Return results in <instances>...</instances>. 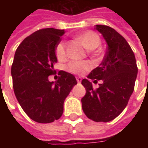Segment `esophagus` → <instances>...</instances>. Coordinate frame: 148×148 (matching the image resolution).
<instances>
[{"mask_svg": "<svg viewBox=\"0 0 148 148\" xmlns=\"http://www.w3.org/2000/svg\"><path fill=\"white\" fill-rule=\"evenodd\" d=\"M76 80H77V82L78 83H80L81 82H82V78H81L80 77H76Z\"/></svg>", "mask_w": 148, "mask_h": 148, "instance_id": "34e87169", "label": "esophagus"}]
</instances>
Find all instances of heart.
I'll use <instances>...</instances> for the list:
<instances>
[{"label": "heart", "mask_w": 148, "mask_h": 148, "mask_svg": "<svg viewBox=\"0 0 148 148\" xmlns=\"http://www.w3.org/2000/svg\"><path fill=\"white\" fill-rule=\"evenodd\" d=\"M77 39L80 40L87 49L93 50L97 48L100 44L99 36L93 32H86L80 34ZM55 55L59 60H63L66 56V42L60 41L55 48ZM92 68V64L89 61H74L70 62L66 66V70L74 74H82Z\"/></svg>", "instance_id": "1"}]
</instances>
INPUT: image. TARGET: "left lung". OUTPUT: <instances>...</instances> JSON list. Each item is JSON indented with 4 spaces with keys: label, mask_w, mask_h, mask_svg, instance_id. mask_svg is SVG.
Wrapping results in <instances>:
<instances>
[{
    "label": "left lung",
    "mask_w": 148,
    "mask_h": 148,
    "mask_svg": "<svg viewBox=\"0 0 148 148\" xmlns=\"http://www.w3.org/2000/svg\"><path fill=\"white\" fill-rule=\"evenodd\" d=\"M95 29L102 35L108 47L101 63L87 77L94 82H103L93 90L88 79L82 81L86 90L82 105L84 113L92 121L109 122L127 106L133 93L138 68L132 50L121 34L106 25H96Z\"/></svg>",
    "instance_id": "1"
}]
</instances>
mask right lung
Instances as JSON below:
<instances>
[{
    "instance_id": "obj_1",
    "label": "right lung",
    "mask_w": 148,
    "mask_h": 148,
    "mask_svg": "<svg viewBox=\"0 0 148 148\" xmlns=\"http://www.w3.org/2000/svg\"><path fill=\"white\" fill-rule=\"evenodd\" d=\"M64 30L40 29L22 41L16 51L11 74L15 95L25 113L38 123H51L61 117L63 103L77 84L73 74L58 72V81L50 82L57 62L55 48Z\"/></svg>"
}]
</instances>
